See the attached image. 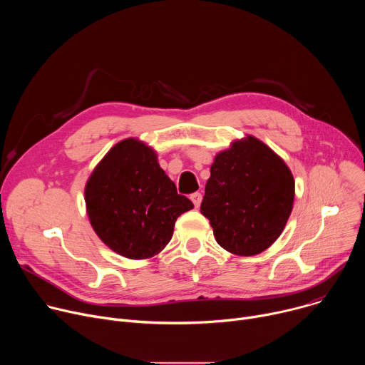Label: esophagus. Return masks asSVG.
Wrapping results in <instances>:
<instances>
[{"label":"esophagus","instance_id":"1","mask_svg":"<svg viewBox=\"0 0 365 365\" xmlns=\"http://www.w3.org/2000/svg\"><path fill=\"white\" fill-rule=\"evenodd\" d=\"M190 199H192L193 205L197 207L200 205V202H202V193L200 192H195V193L190 195Z\"/></svg>","mask_w":365,"mask_h":365}]
</instances>
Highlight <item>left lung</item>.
I'll use <instances>...</instances> for the list:
<instances>
[{
    "instance_id": "8db88e82",
    "label": "left lung",
    "mask_w": 365,
    "mask_h": 365,
    "mask_svg": "<svg viewBox=\"0 0 365 365\" xmlns=\"http://www.w3.org/2000/svg\"><path fill=\"white\" fill-rule=\"evenodd\" d=\"M293 199L294 180L286 163L248 135L215 158L200 212L222 248L247 257L263 252L280 237Z\"/></svg>"
}]
</instances>
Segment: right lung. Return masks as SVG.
Segmentation results:
<instances>
[{
	"label": "right lung",
	"mask_w": 365,
	"mask_h": 365,
	"mask_svg": "<svg viewBox=\"0 0 365 365\" xmlns=\"http://www.w3.org/2000/svg\"><path fill=\"white\" fill-rule=\"evenodd\" d=\"M92 228L113 251L143 259L172 240L176 220L193 203L158 163L153 148L135 138L115 144L92 172L85 189Z\"/></svg>",
	"instance_id": "right-lung-1"
}]
</instances>
